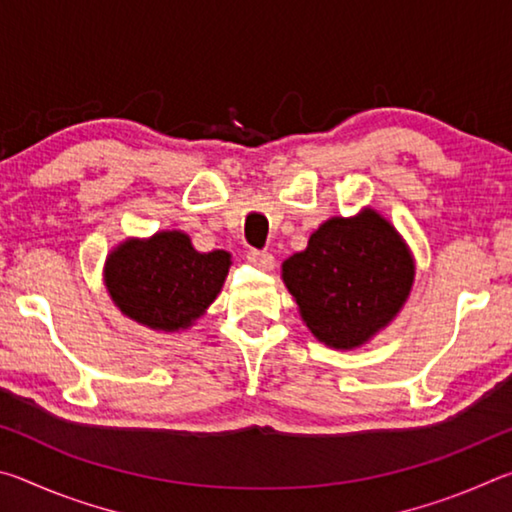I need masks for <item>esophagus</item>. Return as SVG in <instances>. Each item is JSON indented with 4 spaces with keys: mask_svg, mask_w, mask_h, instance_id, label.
I'll list each match as a JSON object with an SVG mask.
<instances>
[{
    "mask_svg": "<svg viewBox=\"0 0 512 512\" xmlns=\"http://www.w3.org/2000/svg\"><path fill=\"white\" fill-rule=\"evenodd\" d=\"M248 262L257 266L259 271H273L275 259L271 253H262V250H250L248 253Z\"/></svg>",
    "mask_w": 512,
    "mask_h": 512,
    "instance_id": "obj_1",
    "label": "esophagus"
}]
</instances>
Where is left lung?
Instances as JSON below:
<instances>
[{
    "label": "left lung",
    "mask_w": 512,
    "mask_h": 512,
    "mask_svg": "<svg viewBox=\"0 0 512 512\" xmlns=\"http://www.w3.org/2000/svg\"><path fill=\"white\" fill-rule=\"evenodd\" d=\"M284 287L314 339L354 350L393 323L409 300L415 259L395 225L372 207L332 216L282 264Z\"/></svg>",
    "instance_id": "left-lung-1"
}]
</instances>
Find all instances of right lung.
<instances>
[{
  "label": "right lung",
  "mask_w": 512,
  "mask_h": 512,
  "mask_svg": "<svg viewBox=\"0 0 512 512\" xmlns=\"http://www.w3.org/2000/svg\"><path fill=\"white\" fill-rule=\"evenodd\" d=\"M230 266L228 250L201 253L183 230H158L112 248L103 264V284L126 318L153 332L173 334L205 314Z\"/></svg>",
  "instance_id": "right-lung-1"
}]
</instances>
